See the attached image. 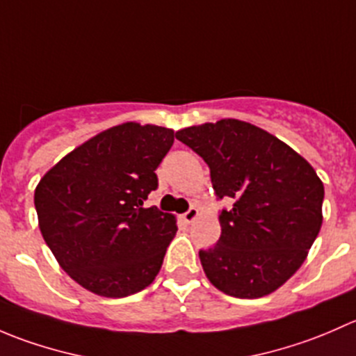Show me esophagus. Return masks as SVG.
I'll return each mask as SVG.
<instances>
[{
  "label": "esophagus",
  "instance_id": "esophagus-1",
  "mask_svg": "<svg viewBox=\"0 0 356 356\" xmlns=\"http://www.w3.org/2000/svg\"><path fill=\"white\" fill-rule=\"evenodd\" d=\"M198 215H200L198 208H196V207H191V208H189L188 211H186L184 215H182V218H184L186 224H193V222H195L196 218H198Z\"/></svg>",
  "mask_w": 356,
  "mask_h": 356
}]
</instances>
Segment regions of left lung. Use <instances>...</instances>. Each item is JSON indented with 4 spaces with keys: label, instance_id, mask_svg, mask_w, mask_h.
Listing matches in <instances>:
<instances>
[{
    "label": "left lung",
    "instance_id": "8db88e82",
    "mask_svg": "<svg viewBox=\"0 0 356 356\" xmlns=\"http://www.w3.org/2000/svg\"><path fill=\"white\" fill-rule=\"evenodd\" d=\"M175 138L207 161L220 211L217 245L200 251L208 281L234 298H261L301 267L322 225L324 184L303 156L236 118L186 127Z\"/></svg>",
    "mask_w": 356,
    "mask_h": 356
}]
</instances>
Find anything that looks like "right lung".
I'll return each instance as SVG.
<instances>
[{
	"label": "right lung",
	"instance_id": "1",
	"mask_svg": "<svg viewBox=\"0 0 356 356\" xmlns=\"http://www.w3.org/2000/svg\"><path fill=\"white\" fill-rule=\"evenodd\" d=\"M172 145V129L127 122L75 148L39 181L42 238L82 288L124 298L155 281L177 225L145 201Z\"/></svg>",
	"mask_w": 356,
	"mask_h": 356
}]
</instances>
